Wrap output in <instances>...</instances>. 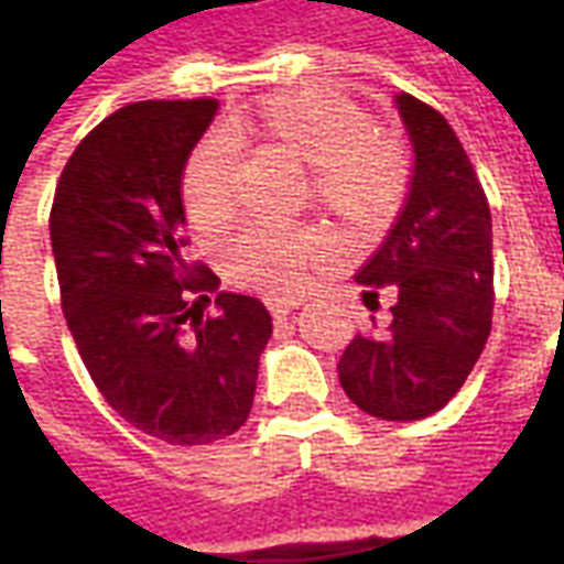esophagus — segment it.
Returning a JSON list of instances; mask_svg holds the SVG:
<instances>
[{
    "instance_id": "34e87169",
    "label": "esophagus",
    "mask_w": 564,
    "mask_h": 564,
    "mask_svg": "<svg viewBox=\"0 0 564 564\" xmlns=\"http://www.w3.org/2000/svg\"><path fill=\"white\" fill-rule=\"evenodd\" d=\"M265 305H269L271 317L283 319L290 311H295V307L302 305V299H281V295H274V299H269Z\"/></svg>"
}]
</instances>
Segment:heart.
Listing matches in <instances>:
<instances>
[{
    "instance_id": "1",
    "label": "heart",
    "mask_w": 564,
    "mask_h": 564,
    "mask_svg": "<svg viewBox=\"0 0 564 564\" xmlns=\"http://www.w3.org/2000/svg\"><path fill=\"white\" fill-rule=\"evenodd\" d=\"M220 135L230 144H259L307 165L314 198L350 229L383 226L408 186L402 139L368 127L366 111L338 93L271 96L250 111L226 117ZM225 142L198 141L181 172V202L196 229H217L235 210V160ZM326 250L329 235L319 226L250 223L232 238L226 265L238 283L262 293H290Z\"/></svg>"
}]
</instances>
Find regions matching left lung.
Returning <instances> with one entry per match:
<instances>
[{"label":"left lung","mask_w":564,"mask_h":564,"mask_svg":"<svg viewBox=\"0 0 564 564\" xmlns=\"http://www.w3.org/2000/svg\"><path fill=\"white\" fill-rule=\"evenodd\" d=\"M414 174L402 214L359 269L368 286L395 293L387 329L347 344L338 378L347 399L380 420H423L462 390L492 329V217L468 153L444 115L395 96ZM375 323V319H371Z\"/></svg>","instance_id":"1"}]
</instances>
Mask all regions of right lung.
I'll return each mask as SVG.
<instances>
[{
  "label": "right lung",
  "instance_id": "1",
  "mask_svg": "<svg viewBox=\"0 0 564 564\" xmlns=\"http://www.w3.org/2000/svg\"><path fill=\"white\" fill-rule=\"evenodd\" d=\"M214 99L132 102L68 156L51 208L63 314L105 402L144 435L196 447L250 416L271 314L184 257L181 172ZM208 302V295H202Z\"/></svg>",
  "mask_w": 564,
  "mask_h": 564
}]
</instances>
